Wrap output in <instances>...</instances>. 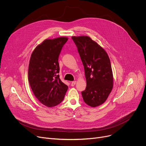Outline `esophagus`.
<instances>
[{
    "instance_id": "1",
    "label": "esophagus",
    "mask_w": 146,
    "mask_h": 146,
    "mask_svg": "<svg viewBox=\"0 0 146 146\" xmlns=\"http://www.w3.org/2000/svg\"><path fill=\"white\" fill-rule=\"evenodd\" d=\"M76 81H72V83H71V86H72V87L74 86H75V84H76Z\"/></svg>"
}]
</instances>
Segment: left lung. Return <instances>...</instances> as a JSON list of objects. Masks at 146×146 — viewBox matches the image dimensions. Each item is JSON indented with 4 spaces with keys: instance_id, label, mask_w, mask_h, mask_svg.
<instances>
[{
    "instance_id": "8db88e82",
    "label": "left lung",
    "mask_w": 146,
    "mask_h": 146,
    "mask_svg": "<svg viewBox=\"0 0 146 146\" xmlns=\"http://www.w3.org/2000/svg\"><path fill=\"white\" fill-rule=\"evenodd\" d=\"M84 68L87 87L81 92L84 102L91 107L102 105L108 99L113 86L109 57L102 47L88 36H73Z\"/></svg>"
}]
</instances>
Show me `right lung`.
I'll use <instances>...</instances> for the list:
<instances>
[{"label": "right lung", "instance_id": "add662e5", "mask_svg": "<svg viewBox=\"0 0 146 146\" xmlns=\"http://www.w3.org/2000/svg\"><path fill=\"white\" fill-rule=\"evenodd\" d=\"M68 38L47 39L33 51L28 68L31 88L38 101L48 107L64 100L68 87L59 78L58 58Z\"/></svg>", "mask_w": 146, "mask_h": 146}]
</instances>
